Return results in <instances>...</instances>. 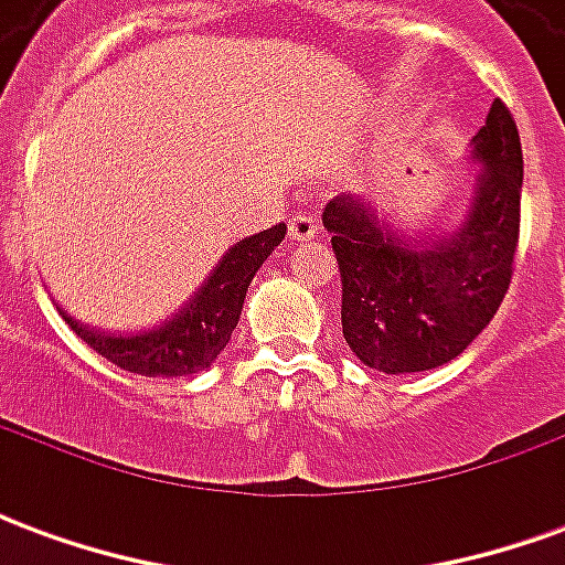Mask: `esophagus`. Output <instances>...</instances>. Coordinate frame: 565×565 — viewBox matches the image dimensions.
I'll use <instances>...</instances> for the list:
<instances>
[{"label":"esophagus","instance_id":"obj_1","mask_svg":"<svg viewBox=\"0 0 565 565\" xmlns=\"http://www.w3.org/2000/svg\"><path fill=\"white\" fill-rule=\"evenodd\" d=\"M315 233H318V221H315L311 214L299 211V214L290 217V238H294V242H311Z\"/></svg>","mask_w":565,"mask_h":565}]
</instances>
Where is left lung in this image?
I'll list each match as a JSON object with an SVG mask.
<instances>
[{"label":"left lung","instance_id":"left-lung-1","mask_svg":"<svg viewBox=\"0 0 565 565\" xmlns=\"http://www.w3.org/2000/svg\"><path fill=\"white\" fill-rule=\"evenodd\" d=\"M469 160L481 172L448 233L408 235L363 193H339L323 209L342 271L344 342L369 369L408 375L445 366L502 306L521 233L523 153L499 99Z\"/></svg>","mask_w":565,"mask_h":565}]
</instances>
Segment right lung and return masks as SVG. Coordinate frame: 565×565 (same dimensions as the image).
Returning <instances> with one entry per match:
<instances>
[{
    "label": "right lung",
    "mask_w": 565,
    "mask_h": 565,
    "mask_svg": "<svg viewBox=\"0 0 565 565\" xmlns=\"http://www.w3.org/2000/svg\"><path fill=\"white\" fill-rule=\"evenodd\" d=\"M284 235H287V226L275 223L271 230L235 242L223 254L221 263L211 269L209 281L202 284L172 318H166L150 330H99V327L75 320L63 306L56 308L75 330V335L115 366L145 375V379L196 375L202 369H209L230 344V335L245 306L247 287L266 257L281 245Z\"/></svg>",
    "instance_id": "1"
}]
</instances>
